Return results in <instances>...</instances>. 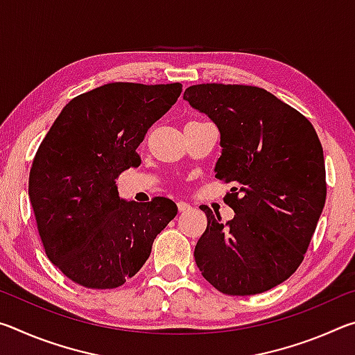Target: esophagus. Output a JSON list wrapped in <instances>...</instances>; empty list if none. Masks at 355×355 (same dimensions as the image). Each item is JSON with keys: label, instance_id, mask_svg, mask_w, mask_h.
I'll return each instance as SVG.
<instances>
[{"label": "esophagus", "instance_id": "esophagus-1", "mask_svg": "<svg viewBox=\"0 0 355 355\" xmlns=\"http://www.w3.org/2000/svg\"><path fill=\"white\" fill-rule=\"evenodd\" d=\"M177 208H178V211L182 213V211H188V209L191 208V205H189V203L183 202V200H180V202H177Z\"/></svg>", "mask_w": 355, "mask_h": 355}]
</instances>
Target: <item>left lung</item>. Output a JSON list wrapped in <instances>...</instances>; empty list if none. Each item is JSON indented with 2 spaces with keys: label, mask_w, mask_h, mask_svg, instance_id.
<instances>
[{
  "label": "left lung",
  "mask_w": 355,
  "mask_h": 355,
  "mask_svg": "<svg viewBox=\"0 0 355 355\" xmlns=\"http://www.w3.org/2000/svg\"><path fill=\"white\" fill-rule=\"evenodd\" d=\"M183 98L220 131L216 178L232 183L222 222L207 205L194 257L203 277L230 296L280 285L300 266L326 203L321 142L307 117L261 87L196 84Z\"/></svg>",
  "instance_id": "obj_1"
}]
</instances>
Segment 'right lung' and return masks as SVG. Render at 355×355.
<instances>
[{
    "mask_svg": "<svg viewBox=\"0 0 355 355\" xmlns=\"http://www.w3.org/2000/svg\"><path fill=\"white\" fill-rule=\"evenodd\" d=\"M180 94V83L105 84L70 100L42 141L29 172V200L46 257L75 284L123 285L177 216L166 197L122 200L116 180L141 164L136 148Z\"/></svg>",
    "mask_w": 355,
    "mask_h": 355,
    "instance_id": "add662e5",
    "label": "right lung"
}]
</instances>
